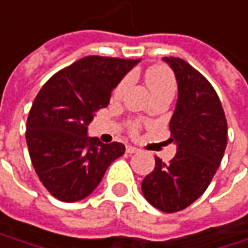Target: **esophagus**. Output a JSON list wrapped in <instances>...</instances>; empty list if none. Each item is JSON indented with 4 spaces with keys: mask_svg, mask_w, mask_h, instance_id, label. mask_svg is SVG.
<instances>
[{
    "mask_svg": "<svg viewBox=\"0 0 248 248\" xmlns=\"http://www.w3.org/2000/svg\"><path fill=\"white\" fill-rule=\"evenodd\" d=\"M126 153H129V154L139 153V149L133 147V146H127V147H126Z\"/></svg>",
    "mask_w": 248,
    "mask_h": 248,
    "instance_id": "esophagus-1",
    "label": "esophagus"
}]
</instances>
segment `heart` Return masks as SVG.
<instances>
[{
    "label": "heart",
    "mask_w": 248,
    "mask_h": 248,
    "mask_svg": "<svg viewBox=\"0 0 248 248\" xmlns=\"http://www.w3.org/2000/svg\"><path fill=\"white\" fill-rule=\"evenodd\" d=\"M130 81H132V77L130 76H126V77H124L122 80L118 82V85L115 87L113 94H112L115 99H119V98L124 96L126 90L130 85ZM146 82H147L152 94L154 95V98L163 94L174 95L175 88H177L175 78H174L172 73L168 68H166V67H153V68L147 70V73H146ZM138 127L139 124L136 122H132L130 124V132L132 133H136L138 132Z\"/></svg>",
    "instance_id": "b5f03b06"
}]
</instances>
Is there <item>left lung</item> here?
<instances>
[{"mask_svg": "<svg viewBox=\"0 0 248 248\" xmlns=\"http://www.w3.org/2000/svg\"><path fill=\"white\" fill-rule=\"evenodd\" d=\"M178 84V99L170 121V141L177 144L166 164L155 167L141 182V192L154 208L167 213L182 211L209 186L225 154L227 122L211 82L178 57H164Z\"/></svg>", "mask_w": 248, "mask_h": 248, "instance_id": "8db88e82", "label": "left lung"}]
</instances>
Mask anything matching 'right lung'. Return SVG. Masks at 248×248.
Here are the masks:
<instances>
[{"label": "right lung", "mask_w": 248, "mask_h": 248, "mask_svg": "<svg viewBox=\"0 0 248 248\" xmlns=\"http://www.w3.org/2000/svg\"><path fill=\"white\" fill-rule=\"evenodd\" d=\"M139 62L87 56L56 73L39 91L26 122V143L39 180L59 201L88 197L110 163L124 155L122 143L104 144L87 130Z\"/></svg>", "instance_id": "add662e5"}]
</instances>
